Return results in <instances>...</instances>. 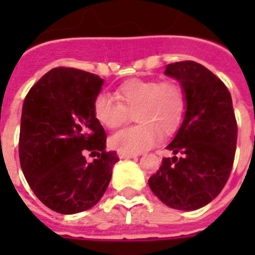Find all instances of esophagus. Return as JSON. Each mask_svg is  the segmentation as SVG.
Masks as SVG:
<instances>
[{"label":"esophagus","mask_w":255,"mask_h":255,"mask_svg":"<svg viewBox=\"0 0 255 255\" xmlns=\"http://www.w3.org/2000/svg\"><path fill=\"white\" fill-rule=\"evenodd\" d=\"M118 156H119L120 159H136L137 156L133 155V153H126V152L118 151Z\"/></svg>","instance_id":"esophagus-1"}]
</instances>
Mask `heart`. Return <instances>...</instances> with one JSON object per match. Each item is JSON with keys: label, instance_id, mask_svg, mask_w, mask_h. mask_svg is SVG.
<instances>
[{"label": "heart", "instance_id": "b5f03b06", "mask_svg": "<svg viewBox=\"0 0 255 255\" xmlns=\"http://www.w3.org/2000/svg\"><path fill=\"white\" fill-rule=\"evenodd\" d=\"M116 98L100 92L94 99V116L103 127L116 129L135 111L137 126L112 136L110 143L126 153H139L153 147L164 135L173 133L185 116V92L174 82L131 79L116 90Z\"/></svg>", "mask_w": 255, "mask_h": 255}]
</instances>
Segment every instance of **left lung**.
<instances>
[{
	"label": "left lung",
	"instance_id": "8db88e82",
	"mask_svg": "<svg viewBox=\"0 0 255 255\" xmlns=\"http://www.w3.org/2000/svg\"><path fill=\"white\" fill-rule=\"evenodd\" d=\"M164 74L180 82L186 111L167 147L174 156L164 157L148 184L169 208L196 210L217 197L233 167L237 122L232 95L221 79L197 62L170 63Z\"/></svg>",
	"mask_w": 255,
	"mask_h": 255
}]
</instances>
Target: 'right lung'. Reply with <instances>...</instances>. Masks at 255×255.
<instances>
[{"mask_svg":"<svg viewBox=\"0 0 255 255\" xmlns=\"http://www.w3.org/2000/svg\"><path fill=\"white\" fill-rule=\"evenodd\" d=\"M103 79L71 67L50 70L26 95L19 161L34 194L54 212L75 214L96 205L119 157L106 151V132L94 116ZM88 150L96 157L85 160Z\"/></svg>","mask_w":255,"mask_h":255,"instance_id":"obj_1","label":"right lung"}]
</instances>
